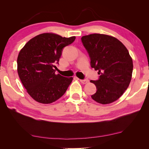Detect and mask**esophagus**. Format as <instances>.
Returning <instances> with one entry per match:
<instances>
[{
    "label": "esophagus",
    "instance_id": "34e87169",
    "mask_svg": "<svg viewBox=\"0 0 149 149\" xmlns=\"http://www.w3.org/2000/svg\"><path fill=\"white\" fill-rule=\"evenodd\" d=\"M80 81L83 84H86L89 82V80L88 79H80Z\"/></svg>",
    "mask_w": 149,
    "mask_h": 149
}]
</instances>
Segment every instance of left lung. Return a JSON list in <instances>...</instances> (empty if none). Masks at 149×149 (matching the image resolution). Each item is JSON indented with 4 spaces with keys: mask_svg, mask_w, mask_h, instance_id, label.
<instances>
[{
    "mask_svg": "<svg viewBox=\"0 0 149 149\" xmlns=\"http://www.w3.org/2000/svg\"><path fill=\"white\" fill-rule=\"evenodd\" d=\"M81 42L90 58L91 68L100 74L96 81L93 100L102 104L113 102L127 89L132 78L133 63L127 49L119 40L104 34L83 36Z\"/></svg>",
    "mask_w": 149,
    "mask_h": 149,
    "instance_id": "left-lung-1",
    "label": "left lung"
}]
</instances>
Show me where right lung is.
<instances>
[{
    "mask_svg": "<svg viewBox=\"0 0 149 149\" xmlns=\"http://www.w3.org/2000/svg\"><path fill=\"white\" fill-rule=\"evenodd\" d=\"M75 37H62L53 33L36 36L25 44L17 58V71L26 91L34 100L49 104L66 91L73 78L55 74L63 48Z\"/></svg>",
    "mask_w": 149,
    "mask_h": 149,
    "instance_id": "add662e5",
    "label": "right lung"
}]
</instances>
